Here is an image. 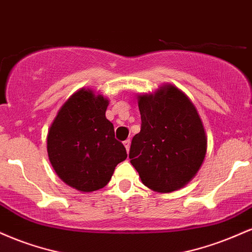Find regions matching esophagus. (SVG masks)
Returning <instances> with one entry per match:
<instances>
[{
	"instance_id": "34e87169",
	"label": "esophagus",
	"mask_w": 252,
	"mask_h": 252,
	"mask_svg": "<svg viewBox=\"0 0 252 252\" xmlns=\"http://www.w3.org/2000/svg\"><path fill=\"white\" fill-rule=\"evenodd\" d=\"M130 143H131V141L130 140H126L123 142V144H124V147H126V152H129V149H130Z\"/></svg>"
}]
</instances>
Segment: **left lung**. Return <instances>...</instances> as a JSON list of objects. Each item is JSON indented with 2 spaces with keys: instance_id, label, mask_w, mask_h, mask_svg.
<instances>
[{
  "instance_id": "1",
  "label": "left lung",
  "mask_w": 252,
  "mask_h": 252,
  "mask_svg": "<svg viewBox=\"0 0 252 252\" xmlns=\"http://www.w3.org/2000/svg\"><path fill=\"white\" fill-rule=\"evenodd\" d=\"M141 131L130 147V162L144 186L158 193L180 189L205 160L207 136L199 112L185 92L163 84L137 94Z\"/></svg>"
}]
</instances>
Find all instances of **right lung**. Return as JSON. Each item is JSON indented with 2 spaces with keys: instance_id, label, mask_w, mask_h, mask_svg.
<instances>
[{
  "instance_id": "right-lung-1",
  "label": "right lung",
  "mask_w": 252,
  "mask_h": 252,
  "mask_svg": "<svg viewBox=\"0 0 252 252\" xmlns=\"http://www.w3.org/2000/svg\"><path fill=\"white\" fill-rule=\"evenodd\" d=\"M108 105L103 94L82 88L63 104L48 129L47 153L54 172L83 193L106 186L117 164L126 158L105 117Z\"/></svg>"
}]
</instances>
